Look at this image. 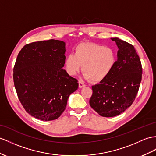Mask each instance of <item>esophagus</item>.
Segmentation results:
<instances>
[{
	"mask_svg": "<svg viewBox=\"0 0 156 156\" xmlns=\"http://www.w3.org/2000/svg\"><path fill=\"white\" fill-rule=\"evenodd\" d=\"M78 83H79V88H82V87L85 86V84H84V83H83L81 81H79Z\"/></svg>",
	"mask_w": 156,
	"mask_h": 156,
	"instance_id": "1",
	"label": "esophagus"
}]
</instances>
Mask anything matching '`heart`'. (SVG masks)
<instances>
[{
    "label": "heart",
    "mask_w": 156,
    "mask_h": 156,
    "mask_svg": "<svg viewBox=\"0 0 156 156\" xmlns=\"http://www.w3.org/2000/svg\"><path fill=\"white\" fill-rule=\"evenodd\" d=\"M116 61L117 54L114 48L95 43H82L75 48L74 55L67 56L65 64L71 75L77 73L83 65L85 78L98 83L108 77Z\"/></svg>",
    "instance_id": "1"
}]
</instances>
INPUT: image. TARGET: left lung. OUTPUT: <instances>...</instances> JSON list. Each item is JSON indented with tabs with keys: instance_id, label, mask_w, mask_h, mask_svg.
Masks as SVG:
<instances>
[{
	"instance_id": "obj_1",
	"label": "left lung",
	"mask_w": 156,
	"mask_h": 156,
	"mask_svg": "<svg viewBox=\"0 0 156 156\" xmlns=\"http://www.w3.org/2000/svg\"><path fill=\"white\" fill-rule=\"evenodd\" d=\"M118 59L116 66L107 78L92 86L90 106L98 115L113 117L130 107L138 92L142 80V67L134 47L118 37Z\"/></svg>"
}]
</instances>
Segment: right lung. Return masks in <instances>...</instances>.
Listing matches in <instances>:
<instances>
[{
	"label": "right lung",
	"mask_w": 156,
	"mask_h": 156,
	"mask_svg": "<svg viewBox=\"0 0 156 156\" xmlns=\"http://www.w3.org/2000/svg\"><path fill=\"white\" fill-rule=\"evenodd\" d=\"M66 44L48 40L25 45L17 56L13 80L18 99L29 115L41 120H55L65 111L76 79L63 69Z\"/></svg>",
	"instance_id": "obj_1"
}]
</instances>
